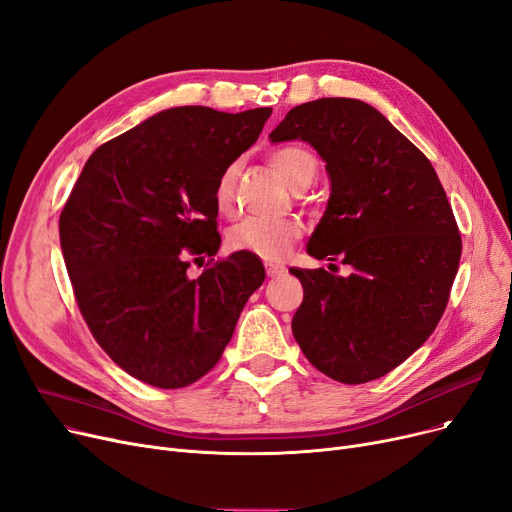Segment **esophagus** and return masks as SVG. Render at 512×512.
Here are the masks:
<instances>
[{
  "label": "esophagus",
  "instance_id": "obj_1",
  "mask_svg": "<svg viewBox=\"0 0 512 512\" xmlns=\"http://www.w3.org/2000/svg\"><path fill=\"white\" fill-rule=\"evenodd\" d=\"M265 272H268L270 278H278V276H282L286 272V268H284V265H280V263H265Z\"/></svg>",
  "mask_w": 512,
  "mask_h": 512
}]
</instances>
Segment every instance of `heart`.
I'll return each instance as SVG.
<instances>
[{"mask_svg": "<svg viewBox=\"0 0 512 512\" xmlns=\"http://www.w3.org/2000/svg\"><path fill=\"white\" fill-rule=\"evenodd\" d=\"M270 163L293 190H303L305 186H309L318 171L316 154L299 144H288L272 150ZM236 177L238 165L232 163L219 173L215 182L213 203L221 215L234 213ZM301 232L303 228L297 219L265 221L257 217H247L228 230L226 242L228 249L234 253H249L265 261H280L291 253L293 244L299 240Z\"/></svg>", "mask_w": 512, "mask_h": 512, "instance_id": "obj_1", "label": "heart"}]
</instances>
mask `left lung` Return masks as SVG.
<instances>
[{"instance_id": "left-lung-1", "label": "left lung", "mask_w": 512, "mask_h": 512, "mask_svg": "<svg viewBox=\"0 0 512 512\" xmlns=\"http://www.w3.org/2000/svg\"><path fill=\"white\" fill-rule=\"evenodd\" d=\"M270 140L309 142L324 159L330 198L307 253L351 265L347 278L291 270L303 284L295 341L339 383L381 379L446 311L462 253L446 190L425 154L362 100L295 106Z\"/></svg>"}]
</instances>
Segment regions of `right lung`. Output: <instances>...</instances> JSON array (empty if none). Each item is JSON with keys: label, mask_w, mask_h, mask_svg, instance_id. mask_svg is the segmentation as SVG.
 <instances>
[{"label": "right lung", "mask_w": 512, "mask_h": 512, "mask_svg": "<svg viewBox=\"0 0 512 512\" xmlns=\"http://www.w3.org/2000/svg\"><path fill=\"white\" fill-rule=\"evenodd\" d=\"M270 115L177 106L87 159L60 213V247L85 324L133 379L159 389L201 379L261 286L249 253L211 259L198 278L188 268L217 253L215 182Z\"/></svg>", "instance_id": "right-lung-1"}]
</instances>
